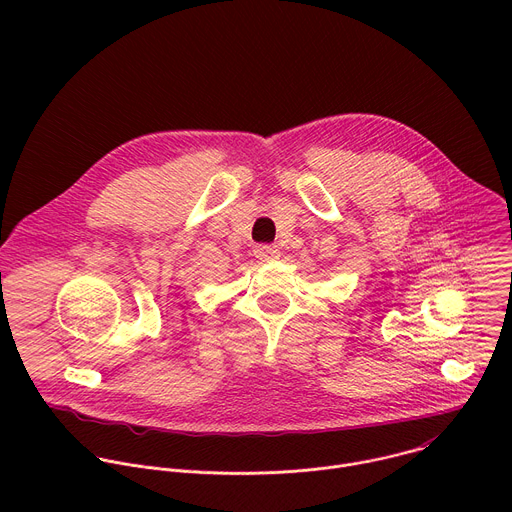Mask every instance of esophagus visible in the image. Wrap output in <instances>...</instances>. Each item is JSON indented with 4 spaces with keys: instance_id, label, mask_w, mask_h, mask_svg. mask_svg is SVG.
Instances as JSON below:
<instances>
[{
    "instance_id": "obj_1",
    "label": "esophagus",
    "mask_w": 512,
    "mask_h": 512,
    "mask_svg": "<svg viewBox=\"0 0 512 512\" xmlns=\"http://www.w3.org/2000/svg\"><path fill=\"white\" fill-rule=\"evenodd\" d=\"M255 257L261 259V261H275V259H279V247H275V245H259L255 249Z\"/></svg>"
}]
</instances>
